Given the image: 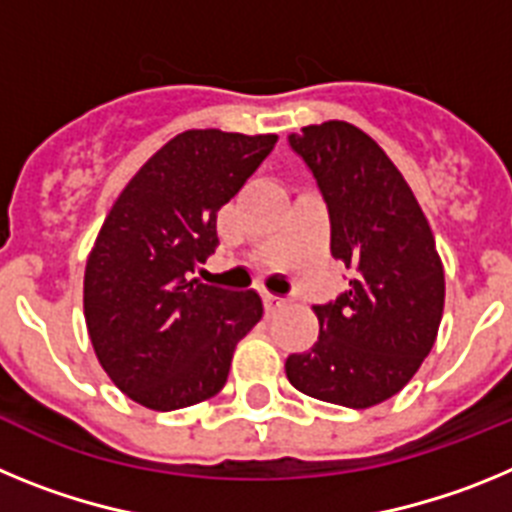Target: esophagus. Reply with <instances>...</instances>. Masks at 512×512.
Listing matches in <instances>:
<instances>
[{
  "instance_id": "34e87169",
  "label": "esophagus",
  "mask_w": 512,
  "mask_h": 512,
  "mask_svg": "<svg viewBox=\"0 0 512 512\" xmlns=\"http://www.w3.org/2000/svg\"><path fill=\"white\" fill-rule=\"evenodd\" d=\"M289 300H284V297H277V295H269V292H264V305H266V312H277L282 310V307H287Z\"/></svg>"
}]
</instances>
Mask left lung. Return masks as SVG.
<instances>
[{"label": "left lung", "instance_id": "1", "mask_svg": "<svg viewBox=\"0 0 512 512\" xmlns=\"http://www.w3.org/2000/svg\"><path fill=\"white\" fill-rule=\"evenodd\" d=\"M318 179L330 215V253L351 269L336 302L312 307L320 336L284 364L315 400L364 410L390 400L431 354L446 279L428 217L372 135L343 120L289 135Z\"/></svg>", "mask_w": 512, "mask_h": 512}]
</instances>
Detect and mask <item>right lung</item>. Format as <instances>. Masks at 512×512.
Returning <instances> with one entry per match:
<instances>
[{
	"label": "right lung",
	"instance_id": "1",
	"mask_svg": "<svg viewBox=\"0 0 512 512\" xmlns=\"http://www.w3.org/2000/svg\"><path fill=\"white\" fill-rule=\"evenodd\" d=\"M277 135L184 130L158 148L104 217L84 271L94 354L120 392L169 413L223 390L261 297L192 277L217 246V210L241 192Z\"/></svg>",
	"mask_w": 512,
	"mask_h": 512
}]
</instances>
